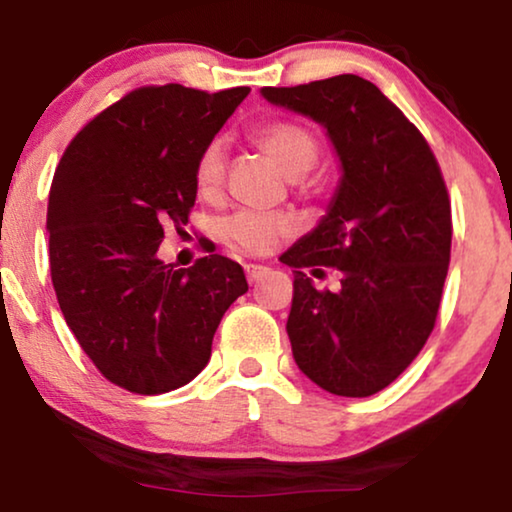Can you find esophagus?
Returning <instances> with one entry per match:
<instances>
[{"label": "esophagus", "mask_w": 512, "mask_h": 512, "mask_svg": "<svg viewBox=\"0 0 512 512\" xmlns=\"http://www.w3.org/2000/svg\"><path fill=\"white\" fill-rule=\"evenodd\" d=\"M244 272H247L249 284H256L258 279L265 277V272H268V268H265V265H254V263H249V265H244Z\"/></svg>", "instance_id": "esophagus-1"}]
</instances>
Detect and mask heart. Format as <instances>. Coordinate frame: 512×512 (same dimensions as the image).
Returning a JSON list of instances; mask_svg holds the SVG:
<instances>
[{"label":"heart","instance_id":"1","mask_svg":"<svg viewBox=\"0 0 512 512\" xmlns=\"http://www.w3.org/2000/svg\"><path fill=\"white\" fill-rule=\"evenodd\" d=\"M254 142L275 160L289 179H300L317 165L319 144L303 125L277 121L254 132ZM226 174V149L221 139L209 142L195 163V188L200 195H214ZM291 233V221L284 214L237 212L221 221L223 240L247 254H268L279 237Z\"/></svg>","mask_w":512,"mask_h":512}]
</instances>
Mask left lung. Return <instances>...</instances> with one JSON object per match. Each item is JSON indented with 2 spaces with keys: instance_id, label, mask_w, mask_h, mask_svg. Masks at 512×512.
Instances as JSON below:
<instances>
[{
  "instance_id": "1",
  "label": "left lung",
  "mask_w": 512,
  "mask_h": 512,
  "mask_svg": "<svg viewBox=\"0 0 512 512\" xmlns=\"http://www.w3.org/2000/svg\"><path fill=\"white\" fill-rule=\"evenodd\" d=\"M261 95L319 123L340 160L326 214L282 256L296 268L286 321L293 359L335 396H373L436 324L452 244L443 174L422 132L361 76ZM319 264L341 270L338 292H319L302 272L316 276Z\"/></svg>"
}]
</instances>
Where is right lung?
Here are the masks:
<instances>
[{
	"label": "right lung",
	"instance_id": "obj_1",
	"mask_svg": "<svg viewBox=\"0 0 512 512\" xmlns=\"http://www.w3.org/2000/svg\"><path fill=\"white\" fill-rule=\"evenodd\" d=\"M249 88L179 83L132 90L97 114L62 153L48 193L51 279L67 326L109 382L165 394L212 356L221 317L247 279L240 263L158 258L165 226H186L195 163Z\"/></svg>",
	"mask_w": 512,
	"mask_h": 512
}]
</instances>
